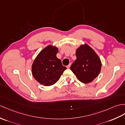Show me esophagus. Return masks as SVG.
<instances>
[{"label": "esophagus", "mask_w": 125, "mask_h": 125, "mask_svg": "<svg viewBox=\"0 0 125 125\" xmlns=\"http://www.w3.org/2000/svg\"><path fill=\"white\" fill-rule=\"evenodd\" d=\"M70 66H71V63H70L68 65L66 66V68H67L68 69H69L70 67Z\"/></svg>", "instance_id": "esophagus-1"}]
</instances>
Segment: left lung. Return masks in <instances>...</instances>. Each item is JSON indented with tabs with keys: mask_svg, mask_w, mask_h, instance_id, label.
I'll list each match as a JSON object with an SVG mask.
<instances>
[{
	"mask_svg": "<svg viewBox=\"0 0 125 125\" xmlns=\"http://www.w3.org/2000/svg\"><path fill=\"white\" fill-rule=\"evenodd\" d=\"M76 55L77 59L71 65V70L83 83L92 82L101 71L102 64L99 57L87 45L78 48Z\"/></svg>",
	"mask_w": 125,
	"mask_h": 125,
	"instance_id": "left-lung-1",
	"label": "left lung"
}]
</instances>
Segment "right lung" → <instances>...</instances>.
<instances>
[{"label":"right lung","instance_id":"right-lung-1","mask_svg":"<svg viewBox=\"0 0 125 125\" xmlns=\"http://www.w3.org/2000/svg\"><path fill=\"white\" fill-rule=\"evenodd\" d=\"M58 49L49 45L40 52L32 66V73L38 82L44 86H51L59 80L66 69L61 60L57 59Z\"/></svg>","mask_w":125,"mask_h":125}]
</instances>
